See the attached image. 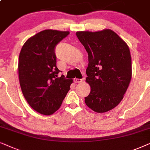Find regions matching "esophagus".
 <instances>
[{
    "label": "esophagus",
    "mask_w": 150,
    "mask_h": 150,
    "mask_svg": "<svg viewBox=\"0 0 150 150\" xmlns=\"http://www.w3.org/2000/svg\"><path fill=\"white\" fill-rule=\"evenodd\" d=\"M83 79H74V82L75 83H81V81H83Z\"/></svg>",
    "instance_id": "obj_1"
}]
</instances>
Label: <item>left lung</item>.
<instances>
[{
    "label": "left lung",
    "mask_w": 150,
    "mask_h": 150,
    "mask_svg": "<svg viewBox=\"0 0 150 150\" xmlns=\"http://www.w3.org/2000/svg\"><path fill=\"white\" fill-rule=\"evenodd\" d=\"M76 35L88 55L86 81L91 93L85 97L86 104L98 113L110 110L123 99L132 78L128 46L108 29Z\"/></svg>",
    "instance_id": "left-lung-1"
}]
</instances>
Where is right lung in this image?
Instances as JSON below:
<instances>
[{
	"label": "right lung",
	"instance_id": "1",
	"mask_svg": "<svg viewBox=\"0 0 150 150\" xmlns=\"http://www.w3.org/2000/svg\"><path fill=\"white\" fill-rule=\"evenodd\" d=\"M69 31L47 29L27 40L19 55L18 76L23 94L30 106L51 115L61 106L73 79L57 77L55 47Z\"/></svg>",
	"mask_w": 150,
	"mask_h": 150
}]
</instances>
